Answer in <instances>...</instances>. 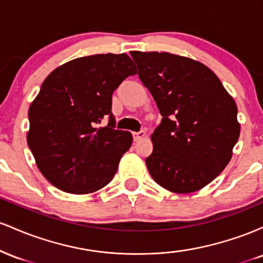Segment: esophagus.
Instances as JSON below:
<instances>
[{
  "label": "esophagus",
  "instance_id": "obj_1",
  "mask_svg": "<svg viewBox=\"0 0 263 263\" xmlns=\"http://www.w3.org/2000/svg\"><path fill=\"white\" fill-rule=\"evenodd\" d=\"M132 136H134V141H135V142H137V141L142 140V138H143L144 136H146V132H144V131L134 132V134H132Z\"/></svg>",
  "mask_w": 263,
  "mask_h": 263
}]
</instances>
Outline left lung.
Instances as JSON below:
<instances>
[{
    "instance_id": "1",
    "label": "left lung",
    "mask_w": 263,
    "mask_h": 263,
    "mask_svg": "<svg viewBox=\"0 0 263 263\" xmlns=\"http://www.w3.org/2000/svg\"><path fill=\"white\" fill-rule=\"evenodd\" d=\"M162 115L146 158L157 184L178 194L204 188L224 171L240 136L237 107L206 65L167 52H131Z\"/></svg>"
}]
</instances>
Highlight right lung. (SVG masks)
I'll use <instances>...</instances> for the list:
<instances>
[{"label":"right lung","mask_w":263,"mask_h":263,"mask_svg":"<svg viewBox=\"0 0 263 263\" xmlns=\"http://www.w3.org/2000/svg\"><path fill=\"white\" fill-rule=\"evenodd\" d=\"M137 73L127 54H95L58 66L29 106L27 143L38 170L54 186L73 194L101 189L112 179L132 144L115 129L112 92ZM106 116L109 123L98 128Z\"/></svg>","instance_id":"right-lung-1"}]
</instances>
